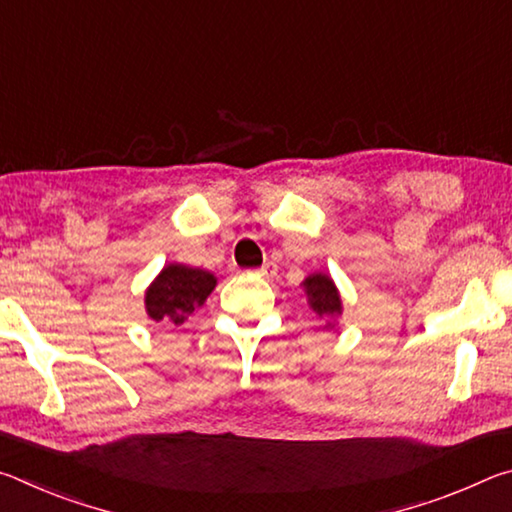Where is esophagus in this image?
Returning <instances> with one entry per match:
<instances>
[{
  "mask_svg": "<svg viewBox=\"0 0 512 512\" xmlns=\"http://www.w3.org/2000/svg\"><path fill=\"white\" fill-rule=\"evenodd\" d=\"M275 271H277V266L273 264V262H266L262 268H257V275H262V277H273L275 275Z\"/></svg>",
  "mask_w": 512,
  "mask_h": 512,
  "instance_id": "obj_1",
  "label": "esophagus"
}]
</instances>
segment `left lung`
I'll return each mask as SVG.
<instances>
[{"label": "left lung", "mask_w": 512, "mask_h": 512, "mask_svg": "<svg viewBox=\"0 0 512 512\" xmlns=\"http://www.w3.org/2000/svg\"><path fill=\"white\" fill-rule=\"evenodd\" d=\"M305 289L311 302V309H314L320 318L323 316L332 318L341 314L339 291H336L334 282L329 280L327 275H320V273L309 275L305 280Z\"/></svg>", "instance_id": "obj_1"}]
</instances>
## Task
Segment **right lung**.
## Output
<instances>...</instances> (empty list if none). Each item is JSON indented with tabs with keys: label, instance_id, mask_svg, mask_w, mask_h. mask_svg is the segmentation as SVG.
<instances>
[{
	"label": "right lung",
	"instance_id": "obj_1",
	"mask_svg": "<svg viewBox=\"0 0 512 512\" xmlns=\"http://www.w3.org/2000/svg\"><path fill=\"white\" fill-rule=\"evenodd\" d=\"M214 287V275L203 268L169 264L146 291V311L155 323L183 325Z\"/></svg>",
	"mask_w": 512,
	"mask_h": 512
}]
</instances>
